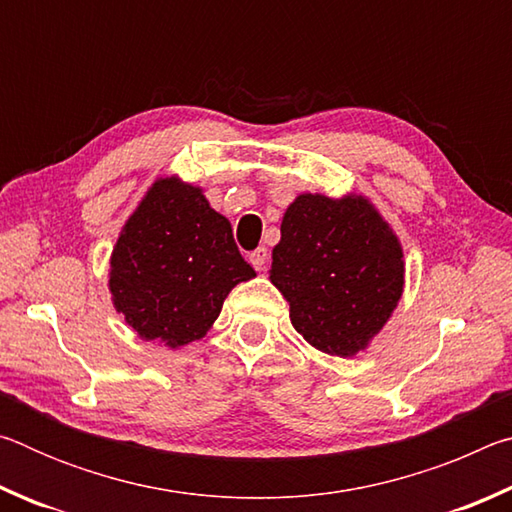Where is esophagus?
<instances>
[{"mask_svg": "<svg viewBox=\"0 0 512 512\" xmlns=\"http://www.w3.org/2000/svg\"><path fill=\"white\" fill-rule=\"evenodd\" d=\"M248 259H250V264L257 268V271H264L266 262H268V250L264 246H259V248L253 250V253L248 255Z\"/></svg>", "mask_w": 512, "mask_h": 512, "instance_id": "obj_1", "label": "esophagus"}]
</instances>
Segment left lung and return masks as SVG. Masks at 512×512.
<instances>
[{
    "instance_id": "left-lung-1",
    "label": "left lung",
    "mask_w": 512,
    "mask_h": 512,
    "mask_svg": "<svg viewBox=\"0 0 512 512\" xmlns=\"http://www.w3.org/2000/svg\"><path fill=\"white\" fill-rule=\"evenodd\" d=\"M280 232L271 282L296 332L336 357L366 350L402 296L400 239L363 196L300 194Z\"/></svg>"
}]
</instances>
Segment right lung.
I'll use <instances>...</instances> for the list:
<instances>
[{"label":"right lung","mask_w":512,"mask_h":512,"mask_svg":"<svg viewBox=\"0 0 512 512\" xmlns=\"http://www.w3.org/2000/svg\"><path fill=\"white\" fill-rule=\"evenodd\" d=\"M255 277L230 221L198 187L155 180L110 257L117 311L144 341L180 348L203 339L232 287Z\"/></svg>","instance_id":"right-lung-1"}]
</instances>
